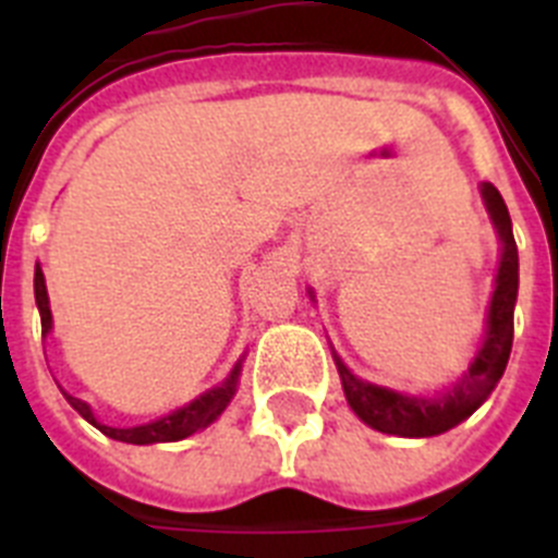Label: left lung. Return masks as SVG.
I'll return each mask as SVG.
<instances>
[{"instance_id": "obj_1", "label": "left lung", "mask_w": 558, "mask_h": 558, "mask_svg": "<svg viewBox=\"0 0 558 558\" xmlns=\"http://www.w3.org/2000/svg\"><path fill=\"white\" fill-rule=\"evenodd\" d=\"M483 201L489 209L492 220L497 226V234L502 240L500 270H497L495 295L489 304V322H486V340L470 374L447 393L445 399H416L405 393L388 391V388L372 386L354 377L340 357H335L347 393L349 405L368 427L379 433L405 438H427L447 433L450 427L461 425L463 418L472 416L477 408L486 402L495 386L500 383L506 363L511 354V340H514V304H517V284H520V259H517V243L511 234V218L506 209L500 192L495 184H483Z\"/></svg>"}]
</instances>
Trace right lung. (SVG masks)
I'll list each match as a JSON object with an SVG mask.
<instances>
[{
  "instance_id": "add662e5",
  "label": "right lung",
  "mask_w": 558,
  "mask_h": 558,
  "mask_svg": "<svg viewBox=\"0 0 558 558\" xmlns=\"http://www.w3.org/2000/svg\"><path fill=\"white\" fill-rule=\"evenodd\" d=\"M36 304H38V313H41V335H47L49 329H52V313H49L47 284H44V274L38 265H36ZM236 377H240V363H236L234 372L229 374V379H226L223 386L201 393L198 399H192L190 405L172 411L170 416L156 418V422H150V425H140V427L100 425V422L95 418V413H92V408H88L83 399L72 397V393L66 391H63V397H66L69 405L75 408V411L86 418L88 425H95L97 430L106 433V436L113 438V441H125V445H159V441H181V438L204 430L209 422H215V418L226 411L231 397H234Z\"/></svg>"
}]
</instances>
